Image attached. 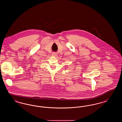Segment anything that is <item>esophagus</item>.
Returning <instances> with one entry per match:
<instances>
[{"label": "esophagus", "mask_w": 122, "mask_h": 122, "mask_svg": "<svg viewBox=\"0 0 122 122\" xmlns=\"http://www.w3.org/2000/svg\"><path fill=\"white\" fill-rule=\"evenodd\" d=\"M52 55L53 56H56L57 55V53H56V52H54V53H52Z\"/></svg>", "instance_id": "34e87169"}]
</instances>
